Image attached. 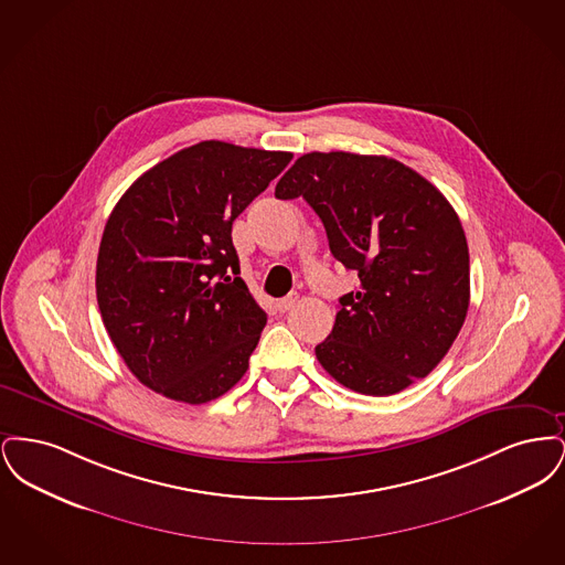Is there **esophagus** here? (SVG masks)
I'll return each instance as SVG.
<instances>
[{
  "label": "esophagus",
  "instance_id": "1",
  "mask_svg": "<svg viewBox=\"0 0 565 565\" xmlns=\"http://www.w3.org/2000/svg\"><path fill=\"white\" fill-rule=\"evenodd\" d=\"M296 300H298V292H290V295L284 296V298L277 300V309H279L281 313H286V311H290V309L295 307Z\"/></svg>",
  "mask_w": 565,
  "mask_h": 565
}]
</instances>
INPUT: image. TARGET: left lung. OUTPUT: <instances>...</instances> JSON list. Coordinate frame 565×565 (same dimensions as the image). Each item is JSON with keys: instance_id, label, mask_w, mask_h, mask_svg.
Wrapping results in <instances>:
<instances>
[{"instance_id": "left-lung-1", "label": "left lung", "mask_w": 565, "mask_h": 565, "mask_svg": "<svg viewBox=\"0 0 565 565\" xmlns=\"http://www.w3.org/2000/svg\"><path fill=\"white\" fill-rule=\"evenodd\" d=\"M275 196H302L332 256L360 277L316 348L323 371L366 396H392L430 375L470 305L468 243L443 192L387 157L309 152Z\"/></svg>"}]
</instances>
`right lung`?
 Here are the masks:
<instances>
[{
  "label": "right lung",
  "mask_w": 565,
  "mask_h": 565,
  "mask_svg": "<svg viewBox=\"0 0 565 565\" xmlns=\"http://www.w3.org/2000/svg\"><path fill=\"white\" fill-rule=\"evenodd\" d=\"M290 161L201 141L139 175L111 210L95 277L102 320L164 398L210 403L245 375L267 313L239 277L231 231Z\"/></svg>",
  "instance_id": "1"
}]
</instances>
